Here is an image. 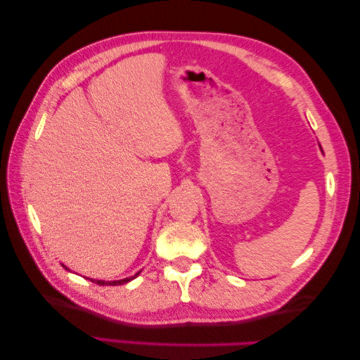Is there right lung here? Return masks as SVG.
I'll use <instances>...</instances> for the list:
<instances>
[{
  "label": "right lung",
  "instance_id": "obj_1",
  "mask_svg": "<svg viewBox=\"0 0 360 360\" xmlns=\"http://www.w3.org/2000/svg\"><path fill=\"white\" fill-rule=\"evenodd\" d=\"M62 266L65 268V269H68L67 266H65V264H62ZM140 274V271L135 276H131V278H126V279H121V281H96V279H91L92 282H96V284H98V285H122V284H126V282H129V281H132V279H135L137 278V276Z\"/></svg>",
  "mask_w": 360,
  "mask_h": 360
}]
</instances>
